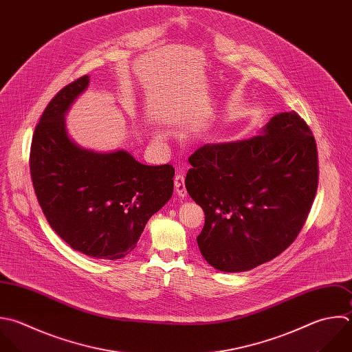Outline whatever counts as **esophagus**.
<instances>
[{
  "label": "esophagus",
  "mask_w": 352,
  "mask_h": 352,
  "mask_svg": "<svg viewBox=\"0 0 352 352\" xmlns=\"http://www.w3.org/2000/svg\"><path fill=\"white\" fill-rule=\"evenodd\" d=\"M175 190H176V194L180 198H184L187 195L186 186H184V176L183 175H176V177H175Z\"/></svg>",
  "instance_id": "34e87169"
}]
</instances>
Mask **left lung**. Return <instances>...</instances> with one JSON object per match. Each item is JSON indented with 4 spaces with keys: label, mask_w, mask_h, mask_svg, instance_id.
<instances>
[{
    "label": "left lung",
    "mask_w": 352,
    "mask_h": 352,
    "mask_svg": "<svg viewBox=\"0 0 352 352\" xmlns=\"http://www.w3.org/2000/svg\"><path fill=\"white\" fill-rule=\"evenodd\" d=\"M188 162L186 188L205 212L197 243L212 267L248 271L296 239L318 187L316 144L296 111L250 139L205 144Z\"/></svg>",
    "instance_id": "1"
}]
</instances>
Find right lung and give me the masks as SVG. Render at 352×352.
Masks as SVG:
<instances>
[{"mask_svg":"<svg viewBox=\"0 0 352 352\" xmlns=\"http://www.w3.org/2000/svg\"><path fill=\"white\" fill-rule=\"evenodd\" d=\"M88 85L84 76L47 106L32 142L30 173L54 231L74 250L117 260L136 248L148 219L170 199L175 169L140 164L125 150L78 146L65 117Z\"/></svg>","mask_w":352,"mask_h":352,"instance_id":"1","label":"right lung"}]
</instances>
